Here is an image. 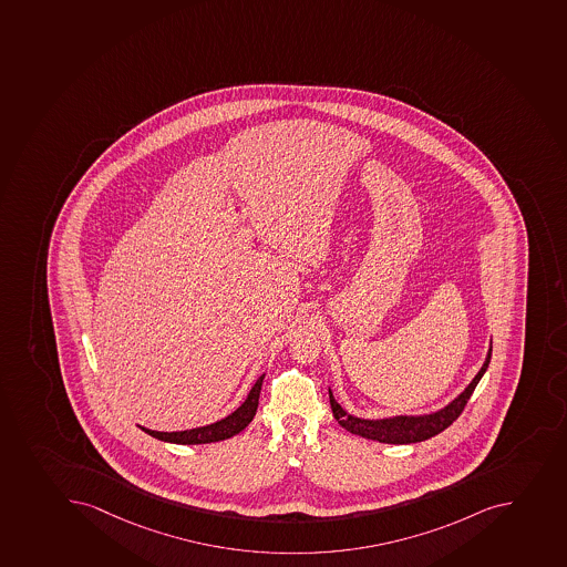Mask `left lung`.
<instances>
[{
	"label": "left lung",
	"mask_w": 567,
	"mask_h": 567,
	"mask_svg": "<svg viewBox=\"0 0 567 567\" xmlns=\"http://www.w3.org/2000/svg\"><path fill=\"white\" fill-rule=\"evenodd\" d=\"M491 357H493V342H491L482 370L477 371V375L472 379L471 384L454 401L449 402L445 408H441L437 412L424 413V415H395V417L384 419L354 417L351 413L346 412L339 402L334 401L333 392L329 390L331 410H333L334 419L339 421L342 429L348 430L351 434L365 437V440L379 441V443H388V445H410V443L426 441L441 434L443 430L449 429L450 424L454 423L455 419L460 417L463 408L466 406V402L476 390L477 382L482 381V377L485 375Z\"/></svg>",
	"instance_id": "left-lung-1"
}]
</instances>
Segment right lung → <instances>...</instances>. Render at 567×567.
<instances>
[{
    "instance_id": "right-lung-1",
    "label": "right lung",
    "mask_w": 567,
    "mask_h": 567,
    "mask_svg": "<svg viewBox=\"0 0 567 567\" xmlns=\"http://www.w3.org/2000/svg\"><path fill=\"white\" fill-rule=\"evenodd\" d=\"M264 377L265 373L255 382V386L250 388L249 395L241 402V406L236 408L233 413H228L227 417L219 419L216 423L199 426V429L181 430V432H157V430L144 429V426H138V429L155 440L175 443V445H205V443L228 440L247 429L250 421L255 419Z\"/></svg>"
}]
</instances>
